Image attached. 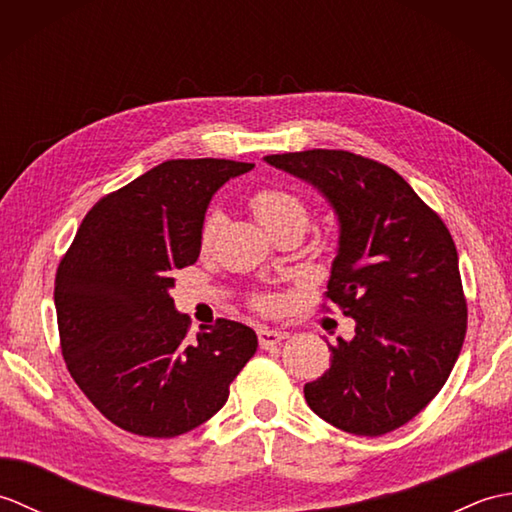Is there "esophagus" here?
I'll return each instance as SVG.
<instances>
[{"label":"esophagus","mask_w":512,"mask_h":512,"mask_svg":"<svg viewBox=\"0 0 512 512\" xmlns=\"http://www.w3.org/2000/svg\"><path fill=\"white\" fill-rule=\"evenodd\" d=\"M257 339L259 345L264 347V350H270V347H275L277 343H281L286 339L284 332H277V330H270V328H259L257 330Z\"/></svg>","instance_id":"1"}]
</instances>
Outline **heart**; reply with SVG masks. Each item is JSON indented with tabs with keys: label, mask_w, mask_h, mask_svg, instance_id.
Instances as JSON below:
<instances>
[{
	"label": "heart",
	"mask_w": 512,
	"mask_h": 512,
	"mask_svg": "<svg viewBox=\"0 0 512 512\" xmlns=\"http://www.w3.org/2000/svg\"><path fill=\"white\" fill-rule=\"evenodd\" d=\"M250 209L257 215V220L270 235H275L281 228H301L306 231L308 226V206L303 202L297 193L281 187H266L259 189L253 198H250ZM220 226V213H211L204 220L200 242L206 248L211 244V239ZM259 308H270L273 306V299L270 297H259L257 299Z\"/></svg>",
	"instance_id": "heart-1"
}]
</instances>
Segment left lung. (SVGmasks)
I'll return each mask as SVG.
<instances>
[{"mask_svg":"<svg viewBox=\"0 0 512 512\" xmlns=\"http://www.w3.org/2000/svg\"><path fill=\"white\" fill-rule=\"evenodd\" d=\"M312 184L339 222L328 299L354 319L332 365L303 387L310 409L354 436H383L436 398L458 361L466 301L449 228L407 180L336 149L264 158Z\"/></svg>","mask_w":512,"mask_h":512,"instance_id":"1","label":"left lung"}]
</instances>
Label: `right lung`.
I'll list each match as a JSON object with an SVG mask.
<instances>
[{
    "label": "right lung",
    "instance_id": "right-lung-1",
    "mask_svg": "<svg viewBox=\"0 0 512 512\" xmlns=\"http://www.w3.org/2000/svg\"><path fill=\"white\" fill-rule=\"evenodd\" d=\"M255 165L167 160L92 206L54 281L61 352L103 416L145 438L213 418L257 352V334L220 319L189 341L173 273L198 262L215 191Z\"/></svg>",
    "mask_w": 512,
    "mask_h": 512
}]
</instances>
